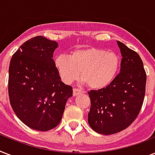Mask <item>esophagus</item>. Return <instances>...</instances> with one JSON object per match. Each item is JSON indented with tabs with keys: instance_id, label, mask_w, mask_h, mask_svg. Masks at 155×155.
Returning a JSON list of instances; mask_svg holds the SVG:
<instances>
[{
	"instance_id": "esophagus-1",
	"label": "esophagus",
	"mask_w": 155,
	"mask_h": 155,
	"mask_svg": "<svg viewBox=\"0 0 155 155\" xmlns=\"http://www.w3.org/2000/svg\"><path fill=\"white\" fill-rule=\"evenodd\" d=\"M81 92H84L81 91L80 89H79V88H74V89H73V96L75 97V96H77L78 94H80V93H81Z\"/></svg>"
}]
</instances>
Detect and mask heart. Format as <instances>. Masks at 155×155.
<instances>
[{"mask_svg": "<svg viewBox=\"0 0 155 155\" xmlns=\"http://www.w3.org/2000/svg\"><path fill=\"white\" fill-rule=\"evenodd\" d=\"M54 66L66 84L81 79L92 89H101L110 84L120 68V57L113 51L97 47L73 51L69 57L60 55L54 59Z\"/></svg>", "mask_w": 155, "mask_h": 155, "instance_id": "1", "label": "heart"}]
</instances>
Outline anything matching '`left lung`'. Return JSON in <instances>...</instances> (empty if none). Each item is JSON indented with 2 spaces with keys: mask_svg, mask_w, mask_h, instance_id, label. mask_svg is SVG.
I'll use <instances>...</instances> for the list:
<instances>
[{
  "mask_svg": "<svg viewBox=\"0 0 155 155\" xmlns=\"http://www.w3.org/2000/svg\"><path fill=\"white\" fill-rule=\"evenodd\" d=\"M121 53L120 72L101 89L91 90L88 124L101 134H117L128 128L139 114L144 101L147 73L142 58L117 41Z\"/></svg>",
  "mask_w": 155,
  "mask_h": 155,
  "instance_id": "obj_1",
  "label": "left lung"
}]
</instances>
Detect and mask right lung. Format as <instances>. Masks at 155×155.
Returning a JSON list of instances; mask_svg holds the SVG:
<instances>
[{
    "label": "right lung",
    "instance_id": "1",
    "mask_svg": "<svg viewBox=\"0 0 155 155\" xmlns=\"http://www.w3.org/2000/svg\"><path fill=\"white\" fill-rule=\"evenodd\" d=\"M54 41L36 36L13 54L8 91L13 112L28 127L48 131L61 121L72 87L63 84L54 66Z\"/></svg>",
    "mask_w": 155,
    "mask_h": 155
}]
</instances>
